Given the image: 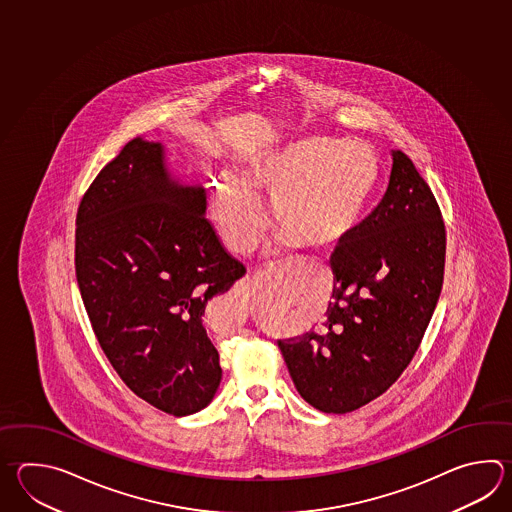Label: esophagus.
Instances as JSON below:
<instances>
[{
    "mask_svg": "<svg viewBox=\"0 0 512 512\" xmlns=\"http://www.w3.org/2000/svg\"><path fill=\"white\" fill-rule=\"evenodd\" d=\"M282 270L284 272H293L297 266L295 264H292V262H284L281 266ZM239 288L242 290V292H246V290H250V279H242V281L239 282Z\"/></svg>",
    "mask_w": 512,
    "mask_h": 512,
    "instance_id": "esophagus-1",
    "label": "esophagus"
}]
</instances>
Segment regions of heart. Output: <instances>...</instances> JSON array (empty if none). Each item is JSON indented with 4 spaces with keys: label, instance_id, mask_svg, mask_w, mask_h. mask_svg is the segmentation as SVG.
Returning a JSON list of instances; mask_svg holds the SVG:
<instances>
[{
    "label": "heart",
    "instance_id": "heart-1",
    "mask_svg": "<svg viewBox=\"0 0 512 512\" xmlns=\"http://www.w3.org/2000/svg\"><path fill=\"white\" fill-rule=\"evenodd\" d=\"M379 173L376 153L365 144L299 138L255 158L246 182L220 177L209 191V213L224 244L248 255L264 231L257 197L272 200L282 246L332 253L359 230Z\"/></svg>",
    "mask_w": 512,
    "mask_h": 512
}]
</instances>
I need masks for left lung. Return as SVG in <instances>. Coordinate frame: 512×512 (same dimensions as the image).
<instances>
[{
    "label": "left lung",
    "mask_w": 512,
    "mask_h": 512,
    "mask_svg": "<svg viewBox=\"0 0 512 512\" xmlns=\"http://www.w3.org/2000/svg\"><path fill=\"white\" fill-rule=\"evenodd\" d=\"M445 246L432 191L412 160L392 149L385 197L332 253L334 292L323 328L279 341L306 403L346 414L396 383L438 304Z\"/></svg>",
    "instance_id": "obj_1"
}]
</instances>
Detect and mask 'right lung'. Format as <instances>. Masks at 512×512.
<instances>
[{"label":"right lung","mask_w":512,"mask_h":512,"mask_svg":"<svg viewBox=\"0 0 512 512\" xmlns=\"http://www.w3.org/2000/svg\"><path fill=\"white\" fill-rule=\"evenodd\" d=\"M74 266L94 335L136 396L177 418L208 407L222 368L204 313L246 268L206 219L204 186L171 177L160 142L133 138L94 178Z\"/></svg>","instance_id":"1"}]
</instances>
